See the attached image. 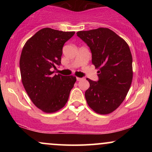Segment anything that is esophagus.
Here are the masks:
<instances>
[{
    "instance_id": "1",
    "label": "esophagus",
    "mask_w": 152,
    "mask_h": 152,
    "mask_svg": "<svg viewBox=\"0 0 152 152\" xmlns=\"http://www.w3.org/2000/svg\"><path fill=\"white\" fill-rule=\"evenodd\" d=\"M76 80H77L78 81H81V80H82V78H79V77H76Z\"/></svg>"
}]
</instances>
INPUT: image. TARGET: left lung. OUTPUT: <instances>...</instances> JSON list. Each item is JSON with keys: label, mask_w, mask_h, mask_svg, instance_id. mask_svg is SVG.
<instances>
[{"label": "left lung", "mask_w": 152, "mask_h": 152, "mask_svg": "<svg viewBox=\"0 0 152 152\" xmlns=\"http://www.w3.org/2000/svg\"><path fill=\"white\" fill-rule=\"evenodd\" d=\"M77 36L90 48L99 81L86 78L85 92L89 107L99 114L114 111L126 98L133 78L132 56L123 38L107 28L78 31Z\"/></svg>", "instance_id": "obj_1"}]
</instances>
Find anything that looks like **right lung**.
Wrapping results in <instances>:
<instances>
[{
	"mask_svg": "<svg viewBox=\"0 0 152 152\" xmlns=\"http://www.w3.org/2000/svg\"><path fill=\"white\" fill-rule=\"evenodd\" d=\"M74 34L45 28L22 49L19 64L23 85L34 105L45 113H55L66 105L76 81L74 76H53L50 70L61 64L63 46Z\"/></svg>",
	"mask_w": 152,
	"mask_h": 152,
	"instance_id": "1",
	"label": "right lung"
}]
</instances>
